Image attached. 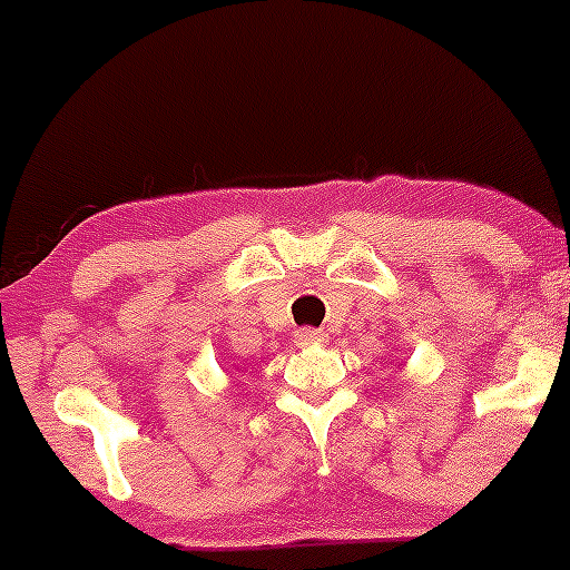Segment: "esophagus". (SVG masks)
Wrapping results in <instances>:
<instances>
[{
    "label": "esophagus",
    "instance_id": "1",
    "mask_svg": "<svg viewBox=\"0 0 570 570\" xmlns=\"http://www.w3.org/2000/svg\"><path fill=\"white\" fill-rule=\"evenodd\" d=\"M295 338L297 344H322L327 338V333L322 327H301V331H295Z\"/></svg>",
    "mask_w": 570,
    "mask_h": 570
}]
</instances>
